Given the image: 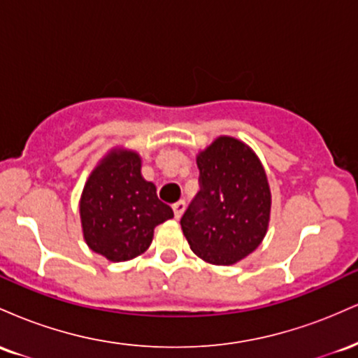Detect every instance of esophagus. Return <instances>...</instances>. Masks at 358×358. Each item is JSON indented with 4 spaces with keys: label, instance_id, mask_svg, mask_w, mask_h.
I'll return each instance as SVG.
<instances>
[{
    "label": "esophagus",
    "instance_id": "34e87169",
    "mask_svg": "<svg viewBox=\"0 0 358 358\" xmlns=\"http://www.w3.org/2000/svg\"><path fill=\"white\" fill-rule=\"evenodd\" d=\"M185 212V202L183 200H180V202H176L173 205V213H175V219H180L182 217V213Z\"/></svg>",
    "mask_w": 358,
    "mask_h": 358
}]
</instances>
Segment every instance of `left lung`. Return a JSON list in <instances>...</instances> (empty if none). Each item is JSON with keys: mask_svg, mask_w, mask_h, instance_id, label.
<instances>
[{"mask_svg": "<svg viewBox=\"0 0 358 358\" xmlns=\"http://www.w3.org/2000/svg\"><path fill=\"white\" fill-rule=\"evenodd\" d=\"M200 188L182 217L190 249L208 264L232 266L254 252L271 219V188L259 156L232 136L196 155Z\"/></svg>", "mask_w": 358, "mask_h": 358, "instance_id": "1", "label": "left lung"}]
</instances>
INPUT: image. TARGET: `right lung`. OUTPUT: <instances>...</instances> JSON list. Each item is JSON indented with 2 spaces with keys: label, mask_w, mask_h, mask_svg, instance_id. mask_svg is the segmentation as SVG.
<instances>
[{
  "label": "right lung",
  "mask_w": 358,
  "mask_h": 358,
  "mask_svg": "<svg viewBox=\"0 0 358 358\" xmlns=\"http://www.w3.org/2000/svg\"><path fill=\"white\" fill-rule=\"evenodd\" d=\"M80 224L85 244L110 262L141 256L153 242L156 225L173 210L141 175V156L116 146L90 171L82 190Z\"/></svg>",
  "instance_id": "add662e5"
}]
</instances>
